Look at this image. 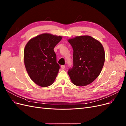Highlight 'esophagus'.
<instances>
[{
    "instance_id": "1",
    "label": "esophagus",
    "mask_w": 126,
    "mask_h": 126,
    "mask_svg": "<svg viewBox=\"0 0 126 126\" xmlns=\"http://www.w3.org/2000/svg\"><path fill=\"white\" fill-rule=\"evenodd\" d=\"M61 68H62V69H64V68H65V66H64V65H62V66H61Z\"/></svg>"
}]
</instances>
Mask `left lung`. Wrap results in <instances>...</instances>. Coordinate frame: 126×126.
<instances>
[{"instance_id": "left-lung-1", "label": "left lung", "mask_w": 126, "mask_h": 126, "mask_svg": "<svg viewBox=\"0 0 126 126\" xmlns=\"http://www.w3.org/2000/svg\"><path fill=\"white\" fill-rule=\"evenodd\" d=\"M73 49V67L68 71L76 86L90 84L100 75L104 66L105 53L102 44L89 36L68 39Z\"/></svg>"}]
</instances>
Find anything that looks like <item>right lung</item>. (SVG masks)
<instances>
[{"instance_id":"right-lung-1","label":"right lung","mask_w":126,"mask_h":126,"mask_svg":"<svg viewBox=\"0 0 126 126\" xmlns=\"http://www.w3.org/2000/svg\"><path fill=\"white\" fill-rule=\"evenodd\" d=\"M62 39L60 36L43 33L30 39L25 47L26 70L32 80L40 87L52 85L58 75L60 66L54 49Z\"/></svg>"}]
</instances>
